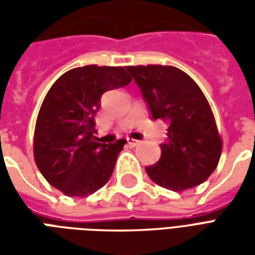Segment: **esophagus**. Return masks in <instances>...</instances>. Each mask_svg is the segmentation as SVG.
Segmentation results:
<instances>
[{"label":"esophagus","instance_id":"1","mask_svg":"<svg viewBox=\"0 0 255 255\" xmlns=\"http://www.w3.org/2000/svg\"><path fill=\"white\" fill-rule=\"evenodd\" d=\"M127 143H128V146H131V147H135V146H138L140 142H139V140H135V139H127Z\"/></svg>","mask_w":255,"mask_h":255}]
</instances>
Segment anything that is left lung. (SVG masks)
Wrapping results in <instances>:
<instances>
[{"instance_id":"left-lung-1","label":"left lung","mask_w":255,"mask_h":255,"mask_svg":"<svg viewBox=\"0 0 255 255\" xmlns=\"http://www.w3.org/2000/svg\"><path fill=\"white\" fill-rule=\"evenodd\" d=\"M127 71L151 119L168 126L160 160L146 166L149 177L172 191L199 186L217 168L221 155V138L202 90L187 73L169 65H136Z\"/></svg>"}]
</instances>
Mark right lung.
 I'll return each instance as SVG.
<instances>
[{"label": "right lung", "instance_id": "add662e5", "mask_svg": "<svg viewBox=\"0 0 255 255\" xmlns=\"http://www.w3.org/2000/svg\"><path fill=\"white\" fill-rule=\"evenodd\" d=\"M122 67L73 68L54 82L36 119L34 157L47 182L68 197H87L111 179L126 143H100L94 116L106 91L131 83Z\"/></svg>", "mask_w": 255, "mask_h": 255}]
</instances>
